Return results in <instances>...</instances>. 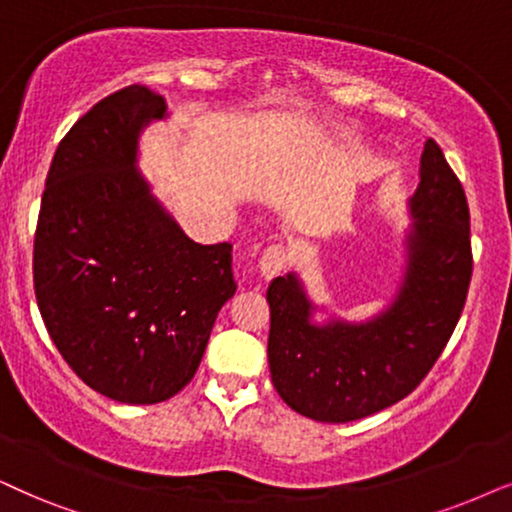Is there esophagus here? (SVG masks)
Listing matches in <instances>:
<instances>
[{
    "label": "esophagus",
    "instance_id": "esophagus-1",
    "mask_svg": "<svg viewBox=\"0 0 512 512\" xmlns=\"http://www.w3.org/2000/svg\"><path fill=\"white\" fill-rule=\"evenodd\" d=\"M287 261H289L287 249L270 247L263 251L261 261H258V272H261L263 280H272V277H277L284 268H287Z\"/></svg>",
    "mask_w": 512,
    "mask_h": 512
}]
</instances>
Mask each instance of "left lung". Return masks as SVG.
I'll use <instances>...</instances> for the list:
<instances>
[{
    "mask_svg": "<svg viewBox=\"0 0 512 512\" xmlns=\"http://www.w3.org/2000/svg\"><path fill=\"white\" fill-rule=\"evenodd\" d=\"M407 207L402 277L369 320L315 322L320 305L296 272L270 282L272 386L298 414L322 423L376 414L407 397L442 355L466 303L473 254L466 192L433 138Z\"/></svg>",
    "mask_w": 512,
    "mask_h": 512,
    "instance_id": "left-lung-1",
    "label": "left lung"
}]
</instances>
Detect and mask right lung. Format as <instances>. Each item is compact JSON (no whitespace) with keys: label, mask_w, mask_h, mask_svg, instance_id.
<instances>
[{"label":"right lung","mask_w":512,"mask_h":512,"mask_svg":"<svg viewBox=\"0 0 512 512\" xmlns=\"http://www.w3.org/2000/svg\"><path fill=\"white\" fill-rule=\"evenodd\" d=\"M164 98L126 86L65 134L35 235V294L58 353L115 402L157 404L195 376L235 294L232 247L197 244L138 169Z\"/></svg>","instance_id":"1"}]
</instances>
